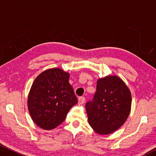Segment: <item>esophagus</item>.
I'll return each instance as SVG.
<instances>
[{
	"label": "esophagus",
	"instance_id": "obj_1",
	"mask_svg": "<svg viewBox=\"0 0 156 156\" xmlns=\"http://www.w3.org/2000/svg\"><path fill=\"white\" fill-rule=\"evenodd\" d=\"M84 101H85V98H84V97H80L78 98V104L79 105L83 104Z\"/></svg>",
	"mask_w": 156,
	"mask_h": 156
}]
</instances>
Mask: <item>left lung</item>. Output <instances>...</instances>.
<instances>
[{
  "label": "left lung",
  "instance_id": "1",
  "mask_svg": "<svg viewBox=\"0 0 156 156\" xmlns=\"http://www.w3.org/2000/svg\"><path fill=\"white\" fill-rule=\"evenodd\" d=\"M131 106V91L122 79L115 76L100 78L93 100L85 105L89 124L97 133H112L125 122Z\"/></svg>",
  "mask_w": 156,
  "mask_h": 156
}]
</instances>
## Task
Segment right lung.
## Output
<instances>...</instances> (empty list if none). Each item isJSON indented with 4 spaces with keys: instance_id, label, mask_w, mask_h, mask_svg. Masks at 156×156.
<instances>
[{
    "instance_id": "right-lung-1",
    "label": "right lung",
    "mask_w": 156,
    "mask_h": 156,
    "mask_svg": "<svg viewBox=\"0 0 156 156\" xmlns=\"http://www.w3.org/2000/svg\"><path fill=\"white\" fill-rule=\"evenodd\" d=\"M69 78V73L52 68L42 72L34 81L27 106L31 118L39 127L45 130L56 128L78 102Z\"/></svg>"
}]
</instances>
